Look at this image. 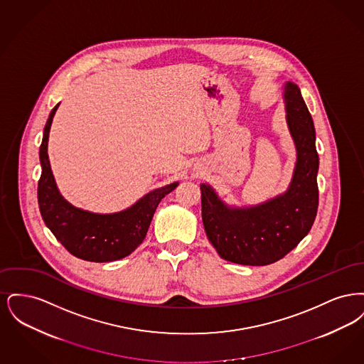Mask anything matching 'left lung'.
<instances>
[{"mask_svg": "<svg viewBox=\"0 0 364 364\" xmlns=\"http://www.w3.org/2000/svg\"><path fill=\"white\" fill-rule=\"evenodd\" d=\"M287 124L296 147L288 190L259 205L229 206L208 184H200L202 220L208 240L223 259L264 266L284 258L310 232L318 210L315 147L311 114L292 82L284 86Z\"/></svg>", "mask_w": 364, "mask_h": 364, "instance_id": "1", "label": "left lung"}]
</instances>
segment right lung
Returning <instances> with one entry per match:
<instances>
[{
    "instance_id": "right-lung-1",
    "label": "right lung",
    "mask_w": 364,
    "mask_h": 364,
    "mask_svg": "<svg viewBox=\"0 0 364 364\" xmlns=\"http://www.w3.org/2000/svg\"><path fill=\"white\" fill-rule=\"evenodd\" d=\"M53 107L39 149L42 174L38 181V205L46 226L72 255L90 262H112L134 252L144 240L161 199L178 186L177 181L150 191L131 208L100 214L75 208L60 193L48 156Z\"/></svg>"
}]
</instances>
